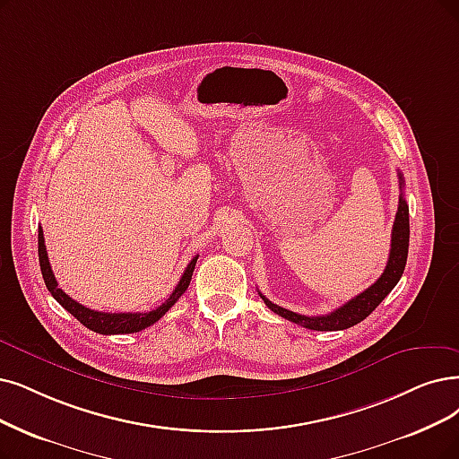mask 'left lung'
<instances>
[{"label": "left lung", "mask_w": 459, "mask_h": 459, "mask_svg": "<svg viewBox=\"0 0 459 459\" xmlns=\"http://www.w3.org/2000/svg\"><path fill=\"white\" fill-rule=\"evenodd\" d=\"M403 175L399 173V205H397V214H395V222L392 230V247H390V255H388V264L384 273L380 274V279L371 284L368 290L361 291L359 296L344 303L342 307L335 308L333 313L322 315V316H303L298 313H291L288 308H282L279 305H274L269 301L264 293H260V298L264 303L277 313L279 316L296 322L298 325H303L307 329H316V332H337V329H346L359 324L361 320L368 318L373 310L382 303V299L388 296V293L394 290V286L399 282L403 271H405L407 264V254H409V205L405 197H403Z\"/></svg>", "instance_id": "left-lung-1"}]
</instances>
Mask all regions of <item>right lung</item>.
Here are the masks:
<instances>
[{"instance_id":"1","label":"right lung","mask_w":459,"mask_h":459,"mask_svg":"<svg viewBox=\"0 0 459 459\" xmlns=\"http://www.w3.org/2000/svg\"><path fill=\"white\" fill-rule=\"evenodd\" d=\"M38 241H39L41 273H43V279H45V284H47L48 291L52 293V298L56 299L67 310L69 315L75 316L82 325H86L88 329H91V332L101 333V335L137 333V332H141V329L156 324L178 301V298L190 286L192 273H194V267H195V262H197V255H195V258H192V262L185 269V273H182V277H180L177 288L173 290L171 296L166 299V303H161L158 308L151 310V313H100V310H91V308L77 303L75 299H71L62 288H58L56 277H54V273H52L50 264H48V254H47V248H45V237H43L41 228H39Z\"/></svg>"}]
</instances>
